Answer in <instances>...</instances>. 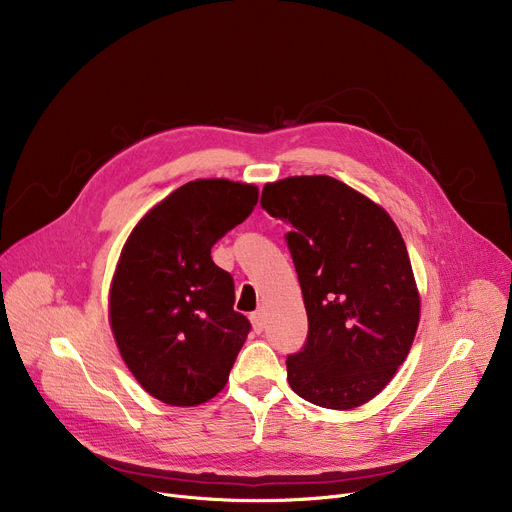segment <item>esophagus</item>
<instances>
[{"label": "esophagus", "mask_w": 512, "mask_h": 512, "mask_svg": "<svg viewBox=\"0 0 512 512\" xmlns=\"http://www.w3.org/2000/svg\"><path fill=\"white\" fill-rule=\"evenodd\" d=\"M251 324H253V330H255L257 334L263 332V328H265V313H263L261 309H257V311L251 313Z\"/></svg>", "instance_id": "esophagus-1"}]
</instances>
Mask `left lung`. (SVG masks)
Wrapping results in <instances>:
<instances>
[{
    "mask_svg": "<svg viewBox=\"0 0 512 512\" xmlns=\"http://www.w3.org/2000/svg\"><path fill=\"white\" fill-rule=\"evenodd\" d=\"M261 207L286 226L309 319L288 384L317 407L355 409L392 380L417 332L405 240L380 205L330 176L265 184Z\"/></svg>",
    "mask_w": 512,
    "mask_h": 512,
    "instance_id": "obj_1",
    "label": "left lung"
}]
</instances>
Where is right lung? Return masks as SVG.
I'll return each mask as SVG.
<instances>
[{
	"mask_svg": "<svg viewBox=\"0 0 512 512\" xmlns=\"http://www.w3.org/2000/svg\"><path fill=\"white\" fill-rule=\"evenodd\" d=\"M259 193L251 184L195 180L153 207L122 249L110 319L120 355L139 384L172 407L218 394L251 321L234 311V280L211 247L245 222Z\"/></svg>",
	"mask_w": 512,
	"mask_h": 512,
	"instance_id": "right-lung-1",
	"label": "right lung"
}]
</instances>
